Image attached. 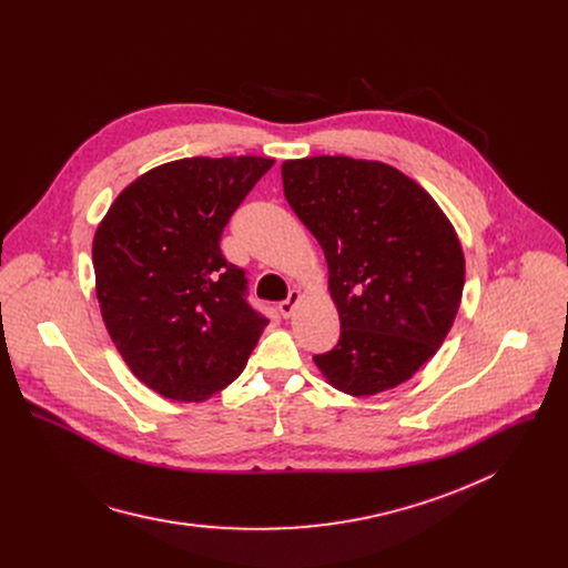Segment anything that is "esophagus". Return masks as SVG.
I'll return each instance as SVG.
<instances>
[{
    "label": "esophagus",
    "instance_id": "1",
    "mask_svg": "<svg viewBox=\"0 0 568 568\" xmlns=\"http://www.w3.org/2000/svg\"><path fill=\"white\" fill-rule=\"evenodd\" d=\"M298 301H301V292H298V290H292V292H290V296H287L285 301H281V303H278V312H281L285 318H290V316L294 314V310H296Z\"/></svg>",
    "mask_w": 568,
    "mask_h": 568
}]
</instances>
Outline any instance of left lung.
<instances>
[{
	"mask_svg": "<svg viewBox=\"0 0 568 568\" xmlns=\"http://www.w3.org/2000/svg\"><path fill=\"white\" fill-rule=\"evenodd\" d=\"M283 191L318 240L342 335L314 364L348 395H377L414 377L456 318L465 256L436 200L382 161H283Z\"/></svg>",
	"mask_w": 568,
	"mask_h": 568,
	"instance_id": "left-lung-1",
	"label": "left lung"
}]
</instances>
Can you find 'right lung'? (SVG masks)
<instances>
[{"label":"right lung","mask_w":568,"mask_h":568,"mask_svg":"<svg viewBox=\"0 0 568 568\" xmlns=\"http://www.w3.org/2000/svg\"><path fill=\"white\" fill-rule=\"evenodd\" d=\"M274 166L267 156H189L156 166L110 206L92 261L105 328L130 371L159 395L202 402L245 368L267 318L222 231Z\"/></svg>","instance_id":"right-lung-1"}]
</instances>
